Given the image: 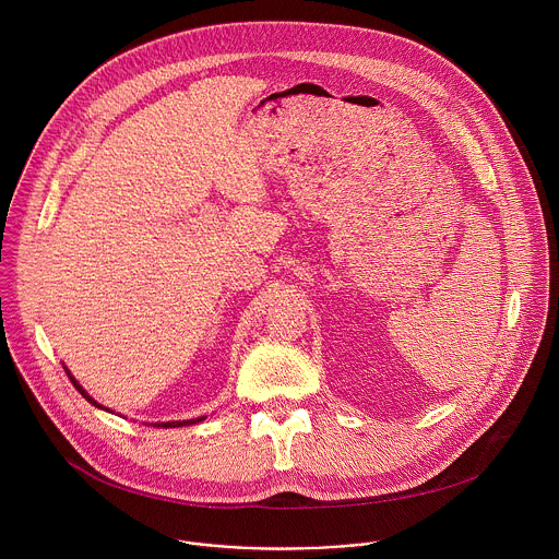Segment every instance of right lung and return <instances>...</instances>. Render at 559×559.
Listing matches in <instances>:
<instances>
[{
    "label": "right lung",
    "instance_id": "obj_1",
    "mask_svg": "<svg viewBox=\"0 0 559 559\" xmlns=\"http://www.w3.org/2000/svg\"><path fill=\"white\" fill-rule=\"evenodd\" d=\"M63 369H66V376L70 378V382L74 384V389L79 391V393H82L84 397H86V401L91 403V405H95L97 409H104V412H110V409H106L104 405H99L97 401H95V397L82 386V384H79V380L70 373V369L63 365ZM201 420H205V416H201V418H192V420H170V423H152V427H164V429H173V427H190V425H197V423H201Z\"/></svg>",
    "mask_w": 559,
    "mask_h": 559
}]
</instances>
